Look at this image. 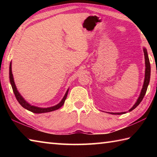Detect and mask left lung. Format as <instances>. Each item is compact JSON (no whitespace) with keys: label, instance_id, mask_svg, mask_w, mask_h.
Listing matches in <instances>:
<instances>
[{"label":"left lung","instance_id":"obj_1","mask_svg":"<svg viewBox=\"0 0 157 157\" xmlns=\"http://www.w3.org/2000/svg\"><path fill=\"white\" fill-rule=\"evenodd\" d=\"M144 56H145V64H146L145 79H144V85H143V88L142 89L140 95L137 102H136V104L134 106H133V107L131 109H129V111H132V110H134L135 108L137 107V106L139 105L140 103L141 102L143 98L144 97V95L146 94V90H147L148 86L149 84L150 78H151V64H150V61H149V59H148V52H147V51H146V48H144ZM111 113V114H113V115H122V114H124V113H125V112H123V113Z\"/></svg>","mask_w":157,"mask_h":157}]
</instances>
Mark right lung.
I'll use <instances>...</instances> for the list:
<instances>
[{
    "label": "right lung",
    "mask_w": 157,
    "mask_h": 157,
    "mask_svg": "<svg viewBox=\"0 0 157 157\" xmlns=\"http://www.w3.org/2000/svg\"><path fill=\"white\" fill-rule=\"evenodd\" d=\"M9 78H10V82H11L13 92H14V94L15 96L16 99L17 100V101L19 102V104L21 105L23 108H25L27 110H28V111H31L32 113H48V112H51L53 111H55V110L59 109L60 107H61V106L63 105V104H64L65 101L67 98V94H68V90H67V91L66 92L65 95L64 96V97H63V98L62 99V101L60 102V103H59L57 105L52 106V107H49V108H39V107H37V106H32L29 105V103H28L24 99L22 98V96L20 95V94L18 92L17 90V88H16L14 80H13V77L12 71H11V63H10V66H9Z\"/></svg>",
    "instance_id": "obj_1"
}]
</instances>
